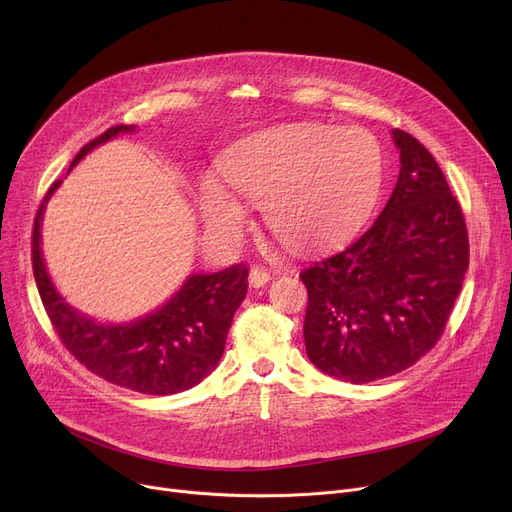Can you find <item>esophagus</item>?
Here are the masks:
<instances>
[{"instance_id":"obj_1","label":"esophagus","mask_w":512,"mask_h":512,"mask_svg":"<svg viewBox=\"0 0 512 512\" xmlns=\"http://www.w3.org/2000/svg\"><path fill=\"white\" fill-rule=\"evenodd\" d=\"M270 278H272L270 272L263 270V267H253L251 274H249V284L253 288H261V286H265L267 282H270Z\"/></svg>"}]
</instances>
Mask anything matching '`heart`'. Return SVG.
<instances>
[{"mask_svg":"<svg viewBox=\"0 0 512 512\" xmlns=\"http://www.w3.org/2000/svg\"><path fill=\"white\" fill-rule=\"evenodd\" d=\"M220 170L238 195L263 203L265 224L282 245L313 251L365 220L380 193L384 157L365 128L294 124L238 141ZM199 209L205 226L222 238L245 218L242 205L213 178L199 186Z\"/></svg>","mask_w":512,"mask_h":512,"instance_id":"obj_1","label":"heart"}]
</instances>
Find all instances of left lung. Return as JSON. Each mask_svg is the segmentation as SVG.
Instances as JSON below:
<instances>
[{"instance_id":"1","label":"left lung","mask_w":512,"mask_h":512,"mask_svg":"<svg viewBox=\"0 0 512 512\" xmlns=\"http://www.w3.org/2000/svg\"><path fill=\"white\" fill-rule=\"evenodd\" d=\"M394 191L361 236L301 274L309 292L305 348L332 378L367 384L417 363L444 332L469 267L459 201L405 130Z\"/></svg>"}]
</instances>
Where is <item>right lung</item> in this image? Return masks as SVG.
Instances as JSON below:
<instances>
[{"instance_id": "right-lung-1", "label": "right lung", "mask_w": 512, "mask_h": 512, "mask_svg": "<svg viewBox=\"0 0 512 512\" xmlns=\"http://www.w3.org/2000/svg\"><path fill=\"white\" fill-rule=\"evenodd\" d=\"M132 132H137V126L122 124L105 130L78 151L70 170L95 147ZM60 184L62 180L51 184L37 211L33 272L45 311L64 346L99 378L134 392L168 396L197 386L224 355L232 317L247 297V265L238 263L215 274L186 276L164 305L124 324L97 321L62 297L43 259V213Z\"/></svg>"}]
</instances>
